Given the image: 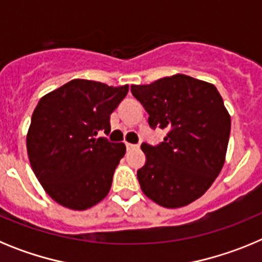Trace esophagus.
<instances>
[{"mask_svg":"<svg viewBox=\"0 0 262 262\" xmlns=\"http://www.w3.org/2000/svg\"><path fill=\"white\" fill-rule=\"evenodd\" d=\"M126 147H127V151H133V149H136L139 148L138 144H131V143H126Z\"/></svg>","mask_w":262,"mask_h":262,"instance_id":"34e87169","label":"esophagus"}]
</instances>
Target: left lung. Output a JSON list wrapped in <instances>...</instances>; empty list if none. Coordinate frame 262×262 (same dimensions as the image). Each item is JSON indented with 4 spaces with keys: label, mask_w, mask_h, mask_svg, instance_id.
Returning a JSON list of instances; mask_svg holds the SVG:
<instances>
[{
    "label": "left lung",
    "mask_w": 262,
    "mask_h": 262,
    "mask_svg": "<svg viewBox=\"0 0 262 262\" xmlns=\"http://www.w3.org/2000/svg\"><path fill=\"white\" fill-rule=\"evenodd\" d=\"M131 92L149 114V126L169 131L156 147L142 144L147 156L138 170L143 193L166 209L194 202L226 161L231 117L223 98L210 82L181 73L133 85Z\"/></svg>",
    "instance_id": "8db88e82"
}]
</instances>
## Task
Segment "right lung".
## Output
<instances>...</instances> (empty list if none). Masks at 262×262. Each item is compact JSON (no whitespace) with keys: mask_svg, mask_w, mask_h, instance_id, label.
<instances>
[{"mask_svg":"<svg viewBox=\"0 0 262 262\" xmlns=\"http://www.w3.org/2000/svg\"><path fill=\"white\" fill-rule=\"evenodd\" d=\"M127 93L128 85L76 78L38 102L27 131V155L46 193L62 207L88 210L110 191L126 145L96 136L110 133L111 113Z\"/></svg>","mask_w":262,"mask_h":262,"instance_id":"1","label":"right lung"}]
</instances>
